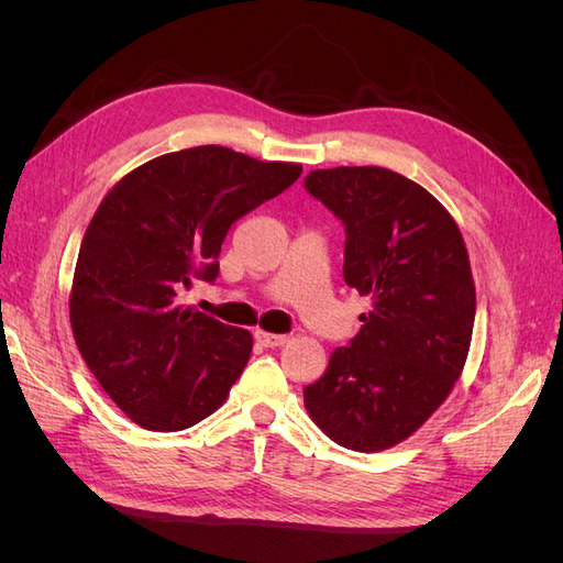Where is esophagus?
I'll use <instances>...</instances> for the list:
<instances>
[{"mask_svg":"<svg viewBox=\"0 0 563 563\" xmlns=\"http://www.w3.org/2000/svg\"><path fill=\"white\" fill-rule=\"evenodd\" d=\"M253 338H255V343L263 347H282L288 340V335H277V333H267V331H255Z\"/></svg>","mask_w":563,"mask_h":563,"instance_id":"esophagus-1","label":"esophagus"}]
</instances>
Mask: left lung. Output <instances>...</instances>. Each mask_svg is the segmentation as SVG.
<instances>
[{
	"instance_id": "1",
	"label": "left lung",
	"mask_w": 563,
	"mask_h": 563,
	"mask_svg": "<svg viewBox=\"0 0 563 563\" xmlns=\"http://www.w3.org/2000/svg\"><path fill=\"white\" fill-rule=\"evenodd\" d=\"M305 190L345 225V284L371 312L305 408L335 444L373 453L411 437L463 373L476 294L467 249L441 203L380 166L312 172Z\"/></svg>"
}]
</instances>
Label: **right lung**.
<instances>
[{
    "label": "right lung",
    "instance_id": "1",
    "mask_svg": "<svg viewBox=\"0 0 563 563\" xmlns=\"http://www.w3.org/2000/svg\"><path fill=\"white\" fill-rule=\"evenodd\" d=\"M300 174V164L199 145L133 168L100 201L79 249L70 323L100 387L141 428H192L228 399L253 338L178 296L195 279L216 282L234 220Z\"/></svg>",
    "mask_w": 563,
    "mask_h": 563
}]
</instances>
